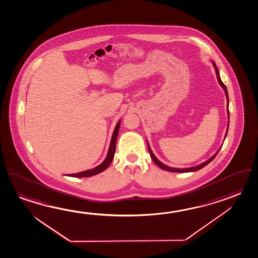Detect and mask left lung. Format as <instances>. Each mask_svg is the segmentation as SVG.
I'll use <instances>...</instances> for the list:
<instances>
[{"label":"left lung","instance_id":"left-lung-1","mask_svg":"<svg viewBox=\"0 0 258 258\" xmlns=\"http://www.w3.org/2000/svg\"><path fill=\"white\" fill-rule=\"evenodd\" d=\"M213 66L215 68V72H216V76H217L218 81H219V83L221 84V86L223 88V90L225 91V94H226V97H227V101H229V99H228V91L227 89H226V86L223 84V82L221 81V78H220V74H219V71H218L217 67L215 65V63L213 62ZM228 106H229V103H228L227 105V111H228V116H230V113H229V109H228ZM226 135H227V133H226ZM226 137V136H225ZM148 150H149V154H150V157H151L152 159H153V161L155 162V164L158 166V167L162 168V169H164V170H167V171L169 172H178V173H185V172H192V171H197L199 169H201L202 167H205V166H207L209 163H211V162L215 158V157L217 156L218 153L219 151L213 156V157H211L209 160H207L206 162H204V163H202L201 165H199L197 167H189V168H173V167H169L166 166V165H164V164H162L161 162L158 161L157 159V157L154 156V154L152 153L151 149H150V147H148Z\"/></svg>","mask_w":258,"mask_h":258}]
</instances>
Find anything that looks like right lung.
<instances>
[{
    "mask_svg": "<svg viewBox=\"0 0 258 258\" xmlns=\"http://www.w3.org/2000/svg\"><path fill=\"white\" fill-rule=\"evenodd\" d=\"M120 121H118L116 127L113 131L112 134V137H111V145L109 147V151H108V155H107L105 160L101 163L100 166L91 169V170H86V171L80 172V173H76V174H71L69 175L70 177H91V176H94L97 175L101 172L104 171L106 169L107 167L110 166L111 161H112V158L114 157V152H115V148H116V140L117 137H118V133H119V128H120Z\"/></svg>",
    "mask_w": 258,
    "mask_h": 258,
    "instance_id": "obj_1",
    "label": "right lung"
}]
</instances>
